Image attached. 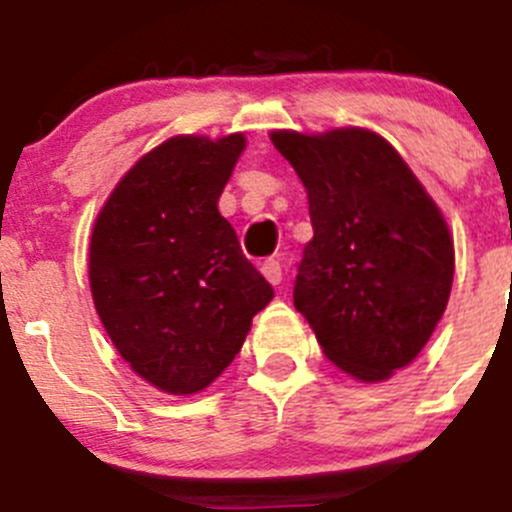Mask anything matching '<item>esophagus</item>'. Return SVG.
Instances as JSON below:
<instances>
[{
    "instance_id": "obj_1",
    "label": "esophagus",
    "mask_w": 512,
    "mask_h": 512,
    "mask_svg": "<svg viewBox=\"0 0 512 512\" xmlns=\"http://www.w3.org/2000/svg\"><path fill=\"white\" fill-rule=\"evenodd\" d=\"M262 275L267 277V282H270V285H280V282H282V265L277 260L262 262Z\"/></svg>"
}]
</instances>
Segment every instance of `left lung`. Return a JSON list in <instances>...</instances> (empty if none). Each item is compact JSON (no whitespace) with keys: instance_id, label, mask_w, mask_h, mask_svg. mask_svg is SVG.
Masks as SVG:
<instances>
[{"instance_id":"left-lung-1","label":"left lung","mask_w":512,"mask_h":512,"mask_svg":"<svg viewBox=\"0 0 512 512\" xmlns=\"http://www.w3.org/2000/svg\"><path fill=\"white\" fill-rule=\"evenodd\" d=\"M307 188L314 237L294 280L329 361L361 381L404 369L436 329L453 285V240L404 158L376 133H272Z\"/></svg>"}]
</instances>
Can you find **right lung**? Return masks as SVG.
Wrapping results in <instances>:
<instances>
[{
    "instance_id": "add662e5",
    "label": "right lung",
    "mask_w": 512,
    "mask_h": 512,
    "mask_svg": "<svg viewBox=\"0 0 512 512\" xmlns=\"http://www.w3.org/2000/svg\"><path fill=\"white\" fill-rule=\"evenodd\" d=\"M242 148V133L170 138L123 175L96 218L98 317L131 369L168 394L213 384L275 297L218 210Z\"/></svg>"
}]
</instances>
